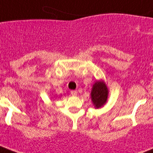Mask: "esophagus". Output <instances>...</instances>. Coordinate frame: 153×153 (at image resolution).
I'll return each instance as SVG.
<instances>
[{"label": "esophagus", "instance_id": "esophagus-1", "mask_svg": "<svg viewBox=\"0 0 153 153\" xmlns=\"http://www.w3.org/2000/svg\"><path fill=\"white\" fill-rule=\"evenodd\" d=\"M71 95H73V96H75V95H77V94H78V91H71Z\"/></svg>", "mask_w": 153, "mask_h": 153}]
</instances>
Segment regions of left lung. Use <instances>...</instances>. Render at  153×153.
<instances>
[{"mask_svg": "<svg viewBox=\"0 0 153 153\" xmlns=\"http://www.w3.org/2000/svg\"><path fill=\"white\" fill-rule=\"evenodd\" d=\"M91 97L95 108H100L106 103L108 97V89L103 81H96L93 85Z\"/></svg>", "mask_w": 153, "mask_h": 153, "instance_id": "left-lung-1", "label": "left lung"}]
</instances>
